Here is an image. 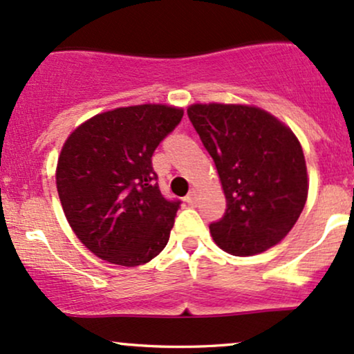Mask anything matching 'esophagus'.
I'll list each match as a JSON object with an SVG mask.
<instances>
[{
    "label": "esophagus",
    "instance_id": "esophagus-1",
    "mask_svg": "<svg viewBox=\"0 0 354 354\" xmlns=\"http://www.w3.org/2000/svg\"><path fill=\"white\" fill-rule=\"evenodd\" d=\"M196 200H198V194H196V191H194V189H191L189 193H188V196L185 198V201L188 203V205H191V206H193L194 203H196Z\"/></svg>",
    "mask_w": 354,
    "mask_h": 354
}]
</instances>
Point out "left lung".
I'll list each match as a JSON object with an SVG mask.
<instances>
[{
	"instance_id": "1",
	"label": "left lung",
	"mask_w": 354,
	"mask_h": 354,
	"mask_svg": "<svg viewBox=\"0 0 354 354\" xmlns=\"http://www.w3.org/2000/svg\"><path fill=\"white\" fill-rule=\"evenodd\" d=\"M188 116L226 198L225 216L209 225L214 243L234 256L278 245L298 221L310 188L298 138L253 104L194 103Z\"/></svg>"
}]
</instances>
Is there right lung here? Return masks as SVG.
Instances as JSON below:
<instances>
[{"mask_svg": "<svg viewBox=\"0 0 354 354\" xmlns=\"http://www.w3.org/2000/svg\"><path fill=\"white\" fill-rule=\"evenodd\" d=\"M183 108L136 104L100 113L66 138L56 165L64 216L104 261L140 266L165 250L180 208L165 200L151 156Z\"/></svg>", "mask_w": 354, "mask_h": 354, "instance_id": "right-lung-1", "label": "right lung"}]
</instances>
